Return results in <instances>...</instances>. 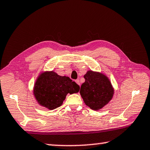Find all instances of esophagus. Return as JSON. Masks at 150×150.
Wrapping results in <instances>:
<instances>
[{
  "label": "esophagus",
  "instance_id": "obj_1",
  "mask_svg": "<svg viewBox=\"0 0 150 150\" xmlns=\"http://www.w3.org/2000/svg\"><path fill=\"white\" fill-rule=\"evenodd\" d=\"M75 82H76V83H77V85H80V82H79V79H77V80H75Z\"/></svg>",
  "mask_w": 150,
  "mask_h": 150
}]
</instances>
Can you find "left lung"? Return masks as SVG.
<instances>
[{
    "label": "left lung",
    "instance_id": "left-lung-1",
    "mask_svg": "<svg viewBox=\"0 0 150 150\" xmlns=\"http://www.w3.org/2000/svg\"><path fill=\"white\" fill-rule=\"evenodd\" d=\"M85 79L81 87L80 94L85 105L93 110H99L108 103L114 89L105 75L88 71L84 75Z\"/></svg>",
    "mask_w": 150,
    "mask_h": 150
}]
</instances>
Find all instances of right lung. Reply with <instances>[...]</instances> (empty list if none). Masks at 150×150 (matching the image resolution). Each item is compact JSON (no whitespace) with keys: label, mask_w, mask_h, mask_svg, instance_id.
<instances>
[{"label":"right lung","mask_w":150,"mask_h":150,"mask_svg":"<svg viewBox=\"0 0 150 150\" xmlns=\"http://www.w3.org/2000/svg\"><path fill=\"white\" fill-rule=\"evenodd\" d=\"M80 87L69 77L54 71L42 73L35 83L34 93L42 106L53 110L62 105L68 93H77Z\"/></svg>","instance_id":"add662e5"}]
</instances>
